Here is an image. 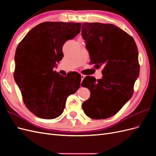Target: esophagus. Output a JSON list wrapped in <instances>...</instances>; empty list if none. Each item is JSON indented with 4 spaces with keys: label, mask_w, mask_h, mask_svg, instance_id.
I'll return each mask as SVG.
<instances>
[{
    "label": "esophagus",
    "mask_w": 156,
    "mask_h": 156,
    "mask_svg": "<svg viewBox=\"0 0 156 156\" xmlns=\"http://www.w3.org/2000/svg\"><path fill=\"white\" fill-rule=\"evenodd\" d=\"M81 82H82V81L83 80V79L85 77V75H81Z\"/></svg>",
    "instance_id": "34e87169"
}]
</instances>
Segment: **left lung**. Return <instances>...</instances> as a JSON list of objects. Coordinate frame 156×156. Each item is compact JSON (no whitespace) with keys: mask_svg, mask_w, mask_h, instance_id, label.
I'll return each instance as SVG.
<instances>
[{"mask_svg":"<svg viewBox=\"0 0 156 156\" xmlns=\"http://www.w3.org/2000/svg\"><path fill=\"white\" fill-rule=\"evenodd\" d=\"M81 35L91 64L103 67V77L86 76L81 85L90 92L82 107L92 119L116 115L129 100L139 75L138 49L133 37L112 24L84 23Z\"/></svg>","mask_w":156,"mask_h":156,"instance_id":"1","label":"left lung"}]
</instances>
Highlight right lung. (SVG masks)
Returning a JSON list of instances; mask_svg holds the SVG:
<instances>
[{
  "label": "right lung",
  "instance_id": "add662e5",
  "mask_svg": "<svg viewBox=\"0 0 156 156\" xmlns=\"http://www.w3.org/2000/svg\"><path fill=\"white\" fill-rule=\"evenodd\" d=\"M81 25L41 23L17 45L14 79L28 109L41 119H53L61 115L67 98L81 85L78 73L73 72L64 77L53 68L64 56V44L79 34Z\"/></svg>",
  "mask_w": 156,
  "mask_h": 156
}]
</instances>
